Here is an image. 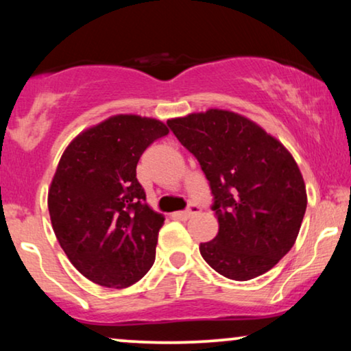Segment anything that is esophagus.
<instances>
[{"mask_svg": "<svg viewBox=\"0 0 351 351\" xmlns=\"http://www.w3.org/2000/svg\"><path fill=\"white\" fill-rule=\"evenodd\" d=\"M199 206H196V204H190L189 208H186L185 210H182V213H177L176 215H179V217H184V219H190V217H193V215H196V214H199Z\"/></svg>", "mask_w": 351, "mask_h": 351, "instance_id": "1", "label": "esophagus"}]
</instances>
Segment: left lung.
<instances>
[{
  "mask_svg": "<svg viewBox=\"0 0 351 351\" xmlns=\"http://www.w3.org/2000/svg\"><path fill=\"white\" fill-rule=\"evenodd\" d=\"M198 160L213 193L219 233L199 252L215 271L247 281L291 251L306 209L304 177L275 137L247 118L208 110L167 121Z\"/></svg>",
  "mask_w": 351,
  "mask_h": 351,
  "instance_id": "left-lung-1",
  "label": "left lung"
}]
</instances>
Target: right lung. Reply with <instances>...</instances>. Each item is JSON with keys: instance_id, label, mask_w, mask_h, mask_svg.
I'll use <instances>...</instances> for the list:
<instances>
[{"instance_id": "add662e5", "label": "right lung", "mask_w": 351, "mask_h": 351, "mask_svg": "<svg viewBox=\"0 0 351 351\" xmlns=\"http://www.w3.org/2000/svg\"><path fill=\"white\" fill-rule=\"evenodd\" d=\"M169 134L158 119L118 114L80 134L62 155L47 208L60 247L81 275L121 289L155 262L165 217L148 208L137 162Z\"/></svg>"}]
</instances>
